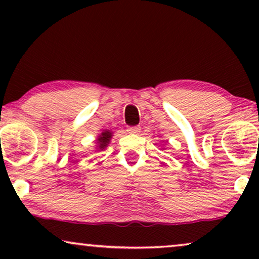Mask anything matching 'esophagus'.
<instances>
[{"label": "esophagus", "instance_id": "esophagus-1", "mask_svg": "<svg viewBox=\"0 0 259 259\" xmlns=\"http://www.w3.org/2000/svg\"><path fill=\"white\" fill-rule=\"evenodd\" d=\"M128 133H139L140 132V126H131L128 127Z\"/></svg>", "mask_w": 259, "mask_h": 259}]
</instances>
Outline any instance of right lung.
Returning <instances> with one entry per match:
<instances>
[{
    "mask_svg": "<svg viewBox=\"0 0 259 259\" xmlns=\"http://www.w3.org/2000/svg\"><path fill=\"white\" fill-rule=\"evenodd\" d=\"M111 132H108V131H106V132H102L101 136L98 138V141H99V148L100 150H104V148L107 146V144L109 143V140H111Z\"/></svg>",
    "mask_w": 259,
    "mask_h": 259,
    "instance_id": "1",
    "label": "right lung"
}]
</instances>
